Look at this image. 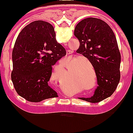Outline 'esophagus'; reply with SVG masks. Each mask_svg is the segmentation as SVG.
Returning <instances> with one entry per match:
<instances>
[{"instance_id": "esophagus-1", "label": "esophagus", "mask_w": 133, "mask_h": 133, "mask_svg": "<svg viewBox=\"0 0 133 133\" xmlns=\"http://www.w3.org/2000/svg\"><path fill=\"white\" fill-rule=\"evenodd\" d=\"M71 54H72V52L71 51H67V56H68L69 57H71Z\"/></svg>"}]
</instances>
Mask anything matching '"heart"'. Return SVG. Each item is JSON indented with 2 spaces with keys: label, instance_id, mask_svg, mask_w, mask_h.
<instances>
[{
  "label": "heart",
  "instance_id": "b5f03b06",
  "mask_svg": "<svg viewBox=\"0 0 133 133\" xmlns=\"http://www.w3.org/2000/svg\"><path fill=\"white\" fill-rule=\"evenodd\" d=\"M71 77L75 82H80L86 87L90 86L91 80L89 78L88 72L82 66V64H80L77 67V69L74 72V74H72Z\"/></svg>",
  "mask_w": 133,
  "mask_h": 133
}]
</instances>
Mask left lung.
<instances>
[{
    "label": "left lung",
    "instance_id": "1",
    "mask_svg": "<svg viewBox=\"0 0 133 133\" xmlns=\"http://www.w3.org/2000/svg\"><path fill=\"white\" fill-rule=\"evenodd\" d=\"M80 45L76 52L92 64L97 84L92 97L81 99L99 103L113 94L120 81L121 54L115 35L109 25L99 19L82 20L74 29Z\"/></svg>",
    "mask_w": 133,
    "mask_h": 133
}]
</instances>
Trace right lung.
Segmentation results:
<instances>
[{
	"mask_svg": "<svg viewBox=\"0 0 133 133\" xmlns=\"http://www.w3.org/2000/svg\"><path fill=\"white\" fill-rule=\"evenodd\" d=\"M65 55L51 24L36 21L26 25L19 33L12 51L11 79L17 94L34 103L58 97L48 81L52 66Z\"/></svg>",
	"mask_w": 133,
	"mask_h": 133,
	"instance_id": "add662e5",
	"label": "right lung"
}]
</instances>
